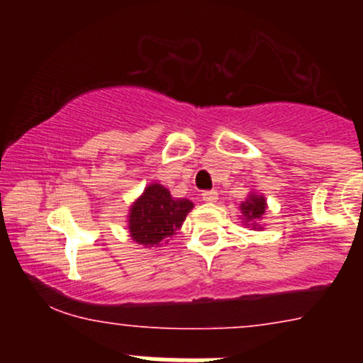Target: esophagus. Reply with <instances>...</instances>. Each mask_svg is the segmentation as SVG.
Segmentation results:
<instances>
[{
  "label": "esophagus",
  "mask_w": 363,
  "mask_h": 363,
  "mask_svg": "<svg viewBox=\"0 0 363 363\" xmlns=\"http://www.w3.org/2000/svg\"><path fill=\"white\" fill-rule=\"evenodd\" d=\"M201 196L206 203H215L216 199H218V193H216V191H205Z\"/></svg>",
  "instance_id": "1"
}]
</instances>
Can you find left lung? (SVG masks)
<instances>
[{"label":"left lung","mask_w":363,"mask_h":363,"mask_svg":"<svg viewBox=\"0 0 363 363\" xmlns=\"http://www.w3.org/2000/svg\"><path fill=\"white\" fill-rule=\"evenodd\" d=\"M240 211H242L245 225H251L252 228H262V225H259L257 222L264 216V211H266L264 196L251 193L244 203H240Z\"/></svg>","instance_id":"obj_1"}]
</instances>
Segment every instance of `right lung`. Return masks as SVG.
<instances>
[{"mask_svg": "<svg viewBox=\"0 0 363 363\" xmlns=\"http://www.w3.org/2000/svg\"><path fill=\"white\" fill-rule=\"evenodd\" d=\"M193 206V201L172 198L167 187L153 182L145 187L143 194L129 208V235L145 247H160L167 242V237L182 227Z\"/></svg>", "mask_w": 363, "mask_h": 363, "instance_id": "right-lung-1", "label": "right lung"}]
</instances>
